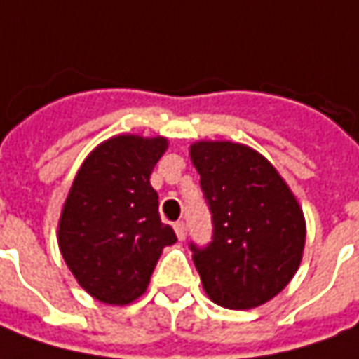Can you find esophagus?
Here are the masks:
<instances>
[{"instance_id":"obj_1","label":"esophagus","mask_w":359,"mask_h":359,"mask_svg":"<svg viewBox=\"0 0 359 359\" xmlns=\"http://www.w3.org/2000/svg\"><path fill=\"white\" fill-rule=\"evenodd\" d=\"M175 229V234H177V238L180 241H185V236H187V224L184 221H177L174 224Z\"/></svg>"}]
</instances>
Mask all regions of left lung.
Listing matches in <instances>:
<instances>
[{
  "label": "left lung",
  "mask_w": 359,
  "mask_h": 359,
  "mask_svg": "<svg viewBox=\"0 0 359 359\" xmlns=\"http://www.w3.org/2000/svg\"><path fill=\"white\" fill-rule=\"evenodd\" d=\"M212 215V241L194 264L212 303L254 309L293 279L305 248V217L293 191L264 156L246 144L201 140L189 148Z\"/></svg>",
  "instance_id": "obj_1"
}]
</instances>
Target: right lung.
Listing matches in <instances>:
<instances>
[{
    "instance_id": "right-lung-1",
    "label": "right lung",
    "mask_w": 359,
    "mask_h": 359,
    "mask_svg": "<svg viewBox=\"0 0 359 359\" xmlns=\"http://www.w3.org/2000/svg\"><path fill=\"white\" fill-rule=\"evenodd\" d=\"M168 138L118 135L101 142L74 177L58 222L62 258L81 287L107 305L147 291L156 262L174 244L150 185Z\"/></svg>"
}]
</instances>
